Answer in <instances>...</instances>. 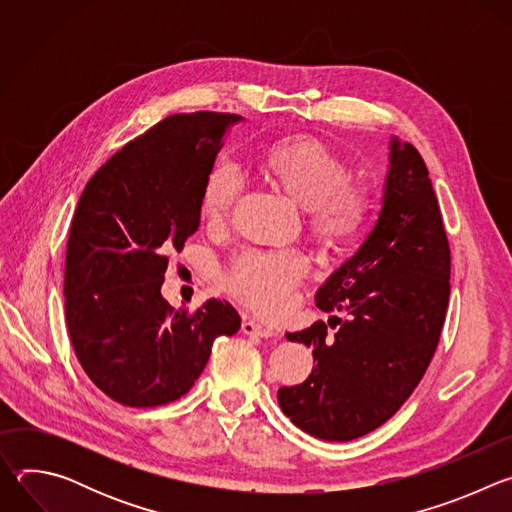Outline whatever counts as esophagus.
<instances>
[{
	"mask_svg": "<svg viewBox=\"0 0 512 512\" xmlns=\"http://www.w3.org/2000/svg\"><path fill=\"white\" fill-rule=\"evenodd\" d=\"M241 330H243L247 336H251V338H271V336L275 334L271 328H267V326L255 322V320H245L243 326H241Z\"/></svg>",
	"mask_w": 512,
	"mask_h": 512,
	"instance_id": "34e87169",
	"label": "esophagus"
}]
</instances>
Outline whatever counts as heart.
<instances>
[{
  "label": "heart",
  "mask_w": 512,
  "mask_h": 512,
  "mask_svg": "<svg viewBox=\"0 0 512 512\" xmlns=\"http://www.w3.org/2000/svg\"><path fill=\"white\" fill-rule=\"evenodd\" d=\"M259 172L275 188L306 208L308 231L324 249L350 245L369 216V192L348 182L346 162L316 137H285L267 145ZM243 180L229 162H216L206 176L200 208L210 225L225 223ZM310 261L300 251H245L225 281L231 294L267 318H281L294 304V291L308 275Z\"/></svg>",
  "instance_id": "heart-1"
}]
</instances>
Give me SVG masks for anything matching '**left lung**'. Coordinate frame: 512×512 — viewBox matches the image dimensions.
Returning a JSON list of instances; mask_svg holds the SVG:
<instances>
[{
  "instance_id": "1",
  "label": "left lung",
  "mask_w": 512,
  "mask_h": 512,
  "mask_svg": "<svg viewBox=\"0 0 512 512\" xmlns=\"http://www.w3.org/2000/svg\"><path fill=\"white\" fill-rule=\"evenodd\" d=\"M383 208L371 235L316 291L324 312L291 342L312 348L302 385L281 387V411L326 442H350L391 419L419 385L450 300V245L427 168L411 143L389 145ZM339 330L330 335L327 326Z\"/></svg>"
}]
</instances>
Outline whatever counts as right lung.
I'll return each mask as SVG.
<instances>
[{"mask_svg": "<svg viewBox=\"0 0 512 512\" xmlns=\"http://www.w3.org/2000/svg\"><path fill=\"white\" fill-rule=\"evenodd\" d=\"M231 113H178L129 141L87 182L72 218L64 265V314L89 379L127 407L186 395L212 342L241 316L223 300L194 314L162 298L170 251L200 225V198Z\"/></svg>", "mask_w": 512, "mask_h": 512, "instance_id": "add662e5", "label": "right lung"}]
</instances>
